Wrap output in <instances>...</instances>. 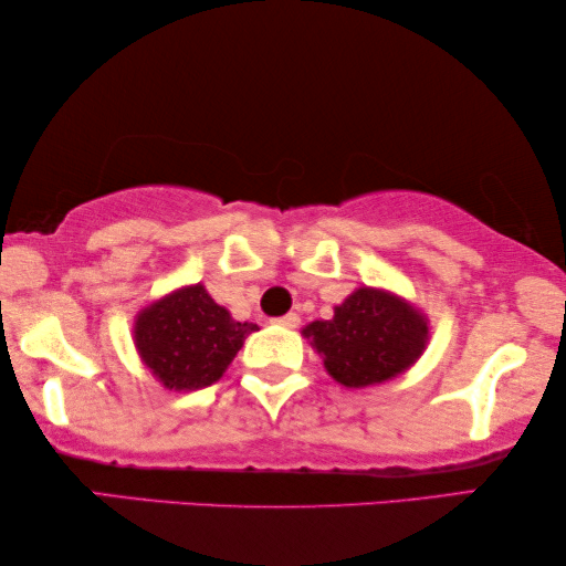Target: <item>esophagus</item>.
<instances>
[{
    "instance_id": "34e87169",
    "label": "esophagus",
    "mask_w": 566,
    "mask_h": 566,
    "mask_svg": "<svg viewBox=\"0 0 566 566\" xmlns=\"http://www.w3.org/2000/svg\"><path fill=\"white\" fill-rule=\"evenodd\" d=\"M298 314H285V316H277L275 319V324H281V327H285V329H296L298 327Z\"/></svg>"
}]
</instances>
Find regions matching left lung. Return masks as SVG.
<instances>
[{
	"mask_svg": "<svg viewBox=\"0 0 566 566\" xmlns=\"http://www.w3.org/2000/svg\"><path fill=\"white\" fill-rule=\"evenodd\" d=\"M301 335L322 355L337 384L366 389L391 381L420 360L430 322L399 293L360 285L335 306L332 319L306 324Z\"/></svg>",
	"mask_w": 566,
	"mask_h": 566,
	"instance_id": "8db88e82",
	"label": "left lung"
}]
</instances>
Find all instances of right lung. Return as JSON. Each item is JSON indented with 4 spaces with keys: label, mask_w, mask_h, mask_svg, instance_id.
Segmentation results:
<instances>
[{
    "label": "right lung",
    "mask_w": 566,
    "mask_h": 566,
    "mask_svg": "<svg viewBox=\"0 0 566 566\" xmlns=\"http://www.w3.org/2000/svg\"><path fill=\"white\" fill-rule=\"evenodd\" d=\"M258 324L237 322L203 283L182 285L136 314L138 358L169 391L206 389L227 374Z\"/></svg>",
    "instance_id": "right-lung-1"
}]
</instances>
